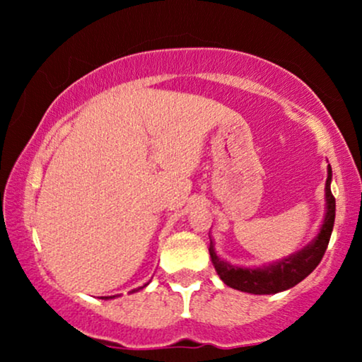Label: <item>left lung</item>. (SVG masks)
Wrapping results in <instances>:
<instances>
[{"label":"left lung","instance_id":"8db88e82","mask_svg":"<svg viewBox=\"0 0 362 362\" xmlns=\"http://www.w3.org/2000/svg\"><path fill=\"white\" fill-rule=\"evenodd\" d=\"M331 177H333V171L328 165V177H326L325 186L326 212L323 224H321L318 234L311 239V242H308L303 249L295 252V254L285 257L281 260L272 262L269 265L237 267L222 260L214 249V242L211 240V262L221 280L230 288L245 291V293L274 295L288 290L306 279L323 259L331 232H333L336 201L331 194Z\"/></svg>","mask_w":362,"mask_h":362}]
</instances>
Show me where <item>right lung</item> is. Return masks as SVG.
I'll list each match as a JSON object with an SVG mask.
<instances>
[{
    "instance_id": "right-lung-1",
    "label": "right lung",
    "mask_w": 362,
    "mask_h": 362,
    "mask_svg": "<svg viewBox=\"0 0 362 362\" xmlns=\"http://www.w3.org/2000/svg\"><path fill=\"white\" fill-rule=\"evenodd\" d=\"M148 284H150V281H148ZM148 284H145V285H143V286H140V288H136V290H132V291H130V293H135V291H138V290H141V288H145V286H146ZM102 298H105V300H107V298H115V296H102Z\"/></svg>"
}]
</instances>
